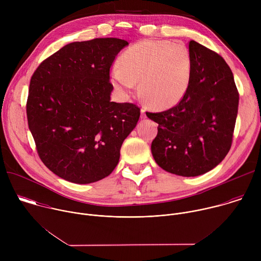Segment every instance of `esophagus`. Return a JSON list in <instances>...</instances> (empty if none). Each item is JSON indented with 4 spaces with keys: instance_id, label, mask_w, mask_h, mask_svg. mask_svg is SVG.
Listing matches in <instances>:
<instances>
[{
    "instance_id": "obj_1",
    "label": "esophagus",
    "mask_w": 261,
    "mask_h": 261,
    "mask_svg": "<svg viewBox=\"0 0 261 261\" xmlns=\"http://www.w3.org/2000/svg\"><path fill=\"white\" fill-rule=\"evenodd\" d=\"M140 113H141V118H142V119H145V118H146L145 109H144V108H141V109H140Z\"/></svg>"
}]
</instances>
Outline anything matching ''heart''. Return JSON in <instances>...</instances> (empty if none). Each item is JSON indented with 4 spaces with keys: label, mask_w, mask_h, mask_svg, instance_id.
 <instances>
[{
    "label": "heart",
    "mask_w": 261,
    "mask_h": 261,
    "mask_svg": "<svg viewBox=\"0 0 261 261\" xmlns=\"http://www.w3.org/2000/svg\"><path fill=\"white\" fill-rule=\"evenodd\" d=\"M191 74L187 47L167 40H143L122 55L120 66L111 71V82L121 95L128 96L140 81V94L153 107L165 109L185 97Z\"/></svg>",
    "instance_id": "1"
}]
</instances>
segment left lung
I'll return each mask as SVG.
<instances>
[{"label":"left lung","mask_w":261,"mask_h":261,"mask_svg":"<svg viewBox=\"0 0 261 261\" xmlns=\"http://www.w3.org/2000/svg\"><path fill=\"white\" fill-rule=\"evenodd\" d=\"M192 74L185 97L161 113L152 154L164 170L196 176L216 167L229 152L239 107L233 74L220 55L191 40Z\"/></svg>","instance_id":"obj_1"}]
</instances>
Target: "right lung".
<instances>
[{"mask_svg":"<svg viewBox=\"0 0 261 261\" xmlns=\"http://www.w3.org/2000/svg\"><path fill=\"white\" fill-rule=\"evenodd\" d=\"M126 45L118 38L69 43L31 77L27 117L37 153L66 180L90 184L109 175L138 122L136 104L110 101V67Z\"/></svg>","mask_w":261,"mask_h":261,"instance_id":"right-lung-1","label":"right lung"}]
</instances>
